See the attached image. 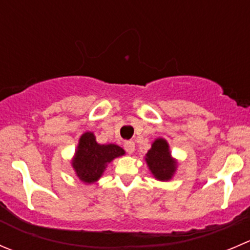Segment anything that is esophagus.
<instances>
[{"mask_svg":"<svg viewBox=\"0 0 250 250\" xmlns=\"http://www.w3.org/2000/svg\"><path fill=\"white\" fill-rule=\"evenodd\" d=\"M125 149L128 154H133V151H134L135 149L134 142H133V140H127V142L125 143Z\"/></svg>","mask_w":250,"mask_h":250,"instance_id":"34e87169","label":"esophagus"}]
</instances>
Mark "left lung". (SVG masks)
I'll return each mask as SVG.
<instances>
[{
  "label": "left lung",
  "mask_w": 250,
  "mask_h": 250,
  "mask_svg": "<svg viewBox=\"0 0 250 250\" xmlns=\"http://www.w3.org/2000/svg\"><path fill=\"white\" fill-rule=\"evenodd\" d=\"M146 164L150 171L160 181H167L171 178L176 169V162L171 159L168 144L164 139H156L151 149L147 151Z\"/></svg>",
  "instance_id": "obj_1"
}]
</instances>
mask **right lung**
Masks as SVG:
<instances>
[{"mask_svg": "<svg viewBox=\"0 0 250 250\" xmlns=\"http://www.w3.org/2000/svg\"><path fill=\"white\" fill-rule=\"evenodd\" d=\"M125 150L118 145L98 144L95 135L91 132H86L79 140L73 167L79 179L85 183H93L100 178L108 162L112 161L115 157L122 156Z\"/></svg>", "mask_w": 250, "mask_h": 250, "instance_id": "add662e5", "label": "right lung"}]
</instances>
